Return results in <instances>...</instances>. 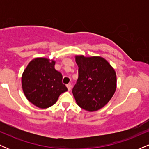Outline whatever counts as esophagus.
Returning a JSON list of instances; mask_svg holds the SVG:
<instances>
[{
	"instance_id": "1",
	"label": "esophagus",
	"mask_w": 149,
	"mask_h": 149,
	"mask_svg": "<svg viewBox=\"0 0 149 149\" xmlns=\"http://www.w3.org/2000/svg\"><path fill=\"white\" fill-rule=\"evenodd\" d=\"M71 86H72V85H71V83H69V84L66 85V87H67L68 90H69V91H70V90H71Z\"/></svg>"
}]
</instances>
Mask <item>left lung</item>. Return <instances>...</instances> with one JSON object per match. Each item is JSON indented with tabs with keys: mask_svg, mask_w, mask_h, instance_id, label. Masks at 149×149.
<instances>
[{
	"mask_svg": "<svg viewBox=\"0 0 149 149\" xmlns=\"http://www.w3.org/2000/svg\"><path fill=\"white\" fill-rule=\"evenodd\" d=\"M78 78L73 89L77 104L89 112L103 108L111 100L117 87L115 69L100 56H75Z\"/></svg>",
	"mask_w": 149,
	"mask_h": 149,
	"instance_id": "left-lung-1",
	"label": "left lung"
}]
</instances>
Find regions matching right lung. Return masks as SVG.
Returning <instances> with one entry per match:
<instances>
[{
    "label": "right lung",
    "instance_id": "add662e5",
    "mask_svg": "<svg viewBox=\"0 0 149 149\" xmlns=\"http://www.w3.org/2000/svg\"><path fill=\"white\" fill-rule=\"evenodd\" d=\"M55 61L37 57L29 63L22 76L25 97L40 109H47L57 102L59 95L67 91L62 83V74L54 68Z\"/></svg>",
    "mask_w": 149,
    "mask_h": 149
}]
</instances>
